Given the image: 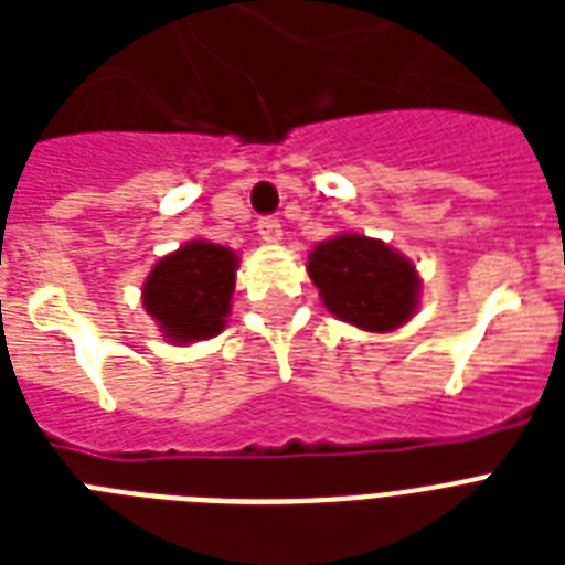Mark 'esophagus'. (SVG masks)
Instances as JSON below:
<instances>
[{
  "label": "esophagus",
  "mask_w": 565,
  "mask_h": 565,
  "mask_svg": "<svg viewBox=\"0 0 565 565\" xmlns=\"http://www.w3.org/2000/svg\"><path fill=\"white\" fill-rule=\"evenodd\" d=\"M257 234L266 239V243H278L281 239V220L278 216H260L257 220Z\"/></svg>",
  "instance_id": "34e87169"
}]
</instances>
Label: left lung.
Returning a JSON list of instances; mask_svg holds the SVG:
<instances>
[{
  "mask_svg": "<svg viewBox=\"0 0 565 565\" xmlns=\"http://www.w3.org/2000/svg\"><path fill=\"white\" fill-rule=\"evenodd\" d=\"M308 273L326 308L363 331H393L413 317L419 278L407 257L363 234H340L310 252Z\"/></svg>",
  "mask_w": 565,
  "mask_h": 565,
  "instance_id": "8db88e82",
  "label": "left lung"
}]
</instances>
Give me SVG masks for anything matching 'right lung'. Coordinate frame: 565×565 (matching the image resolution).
<instances>
[{
    "instance_id": "add662e5",
    "label": "right lung",
    "mask_w": 565,
    "mask_h": 565,
    "mask_svg": "<svg viewBox=\"0 0 565 565\" xmlns=\"http://www.w3.org/2000/svg\"><path fill=\"white\" fill-rule=\"evenodd\" d=\"M234 252L193 239L154 264L146 278L143 308L175 343L220 334L234 292Z\"/></svg>"
}]
</instances>
